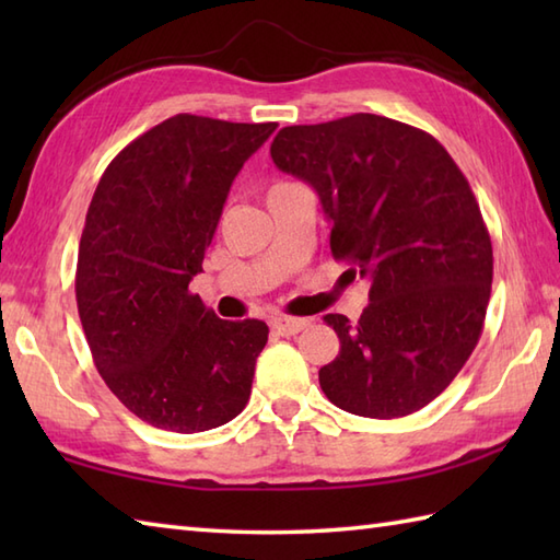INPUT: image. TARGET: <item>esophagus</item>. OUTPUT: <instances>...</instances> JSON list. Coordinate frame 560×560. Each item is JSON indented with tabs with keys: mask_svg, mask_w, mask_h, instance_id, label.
<instances>
[{
	"mask_svg": "<svg viewBox=\"0 0 560 560\" xmlns=\"http://www.w3.org/2000/svg\"><path fill=\"white\" fill-rule=\"evenodd\" d=\"M311 325V319H301V317H273L271 319V329L281 337H293L299 335L301 329Z\"/></svg>",
	"mask_w": 560,
	"mask_h": 560,
	"instance_id": "34e87169",
	"label": "esophagus"
}]
</instances>
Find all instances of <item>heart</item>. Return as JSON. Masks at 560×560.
Returning a JSON list of instances; mask_svg holds the SVG:
<instances>
[{"label": "heart", "instance_id": "heart-1", "mask_svg": "<svg viewBox=\"0 0 560 560\" xmlns=\"http://www.w3.org/2000/svg\"><path fill=\"white\" fill-rule=\"evenodd\" d=\"M281 185H287V183H279V185H273V187H281ZM273 187H271V189H273ZM271 189H269V192H271Z\"/></svg>", "mask_w": 560, "mask_h": 560}]
</instances>
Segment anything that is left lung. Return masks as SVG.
Returning <instances> with one entry per match:
<instances>
[{"instance_id": "1", "label": "left lung", "mask_w": 560, "mask_h": 560, "mask_svg": "<svg viewBox=\"0 0 560 560\" xmlns=\"http://www.w3.org/2000/svg\"><path fill=\"white\" fill-rule=\"evenodd\" d=\"M269 151L317 192L335 259L371 281L359 323L325 315L341 349L319 387L365 419L423 409L467 363L491 299L493 247L467 177L423 129L371 113L283 127Z\"/></svg>"}]
</instances>
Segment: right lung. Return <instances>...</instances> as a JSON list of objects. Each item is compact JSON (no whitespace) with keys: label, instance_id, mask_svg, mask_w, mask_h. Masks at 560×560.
<instances>
[{"label":"right lung","instance_id":"obj_1","mask_svg":"<svg viewBox=\"0 0 560 560\" xmlns=\"http://www.w3.org/2000/svg\"><path fill=\"white\" fill-rule=\"evenodd\" d=\"M277 122L175 115L127 144L93 192L77 305L98 373L153 428L211 431L245 409L269 327L213 315L201 271L225 197Z\"/></svg>","mask_w":560,"mask_h":560}]
</instances>
